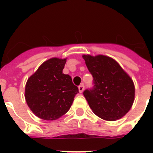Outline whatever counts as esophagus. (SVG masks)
Returning <instances> with one entry per match:
<instances>
[{
    "label": "esophagus",
    "instance_id": "esophagus-1",
    "mask_svg": "<svg viewBox=\"0 0 153 153\" xmlns=\"http://www.w3.org/2000/svg\"><path fill=\"white\" fill-rule=\"evenodd\" d=\"M84 87H85V86H84V84H81V85H79V92H80V93L83 92Z\"/></svg>",
    "mask_w": 153,
    "mask_h": 153
}]
</instances>
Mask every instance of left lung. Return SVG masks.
Listing matches in <instances>:
<instances>
[{"label":"left lung","instance_id":"1","mask_svg":"<svg viewBox=\"0 0 153 153\" xmlns=\"http://www.w3.org/2000/svg\"><path fill=\"white\" fill-rule=\"evenodd\" d=\"M82 58L94 79L93 88L83 92L91 109L106 121L121 118L134 102L133 80L112 58L102 55H83Z\"/></svg>","mask_w":153,"mask_h":153}]
</instances>
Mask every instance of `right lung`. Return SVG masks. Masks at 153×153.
<instances>
[{
    "mask_svg": "<svg viewBox=\"0 0 153 153\" xmlns=\"http://www.w3.org/2000/svg\"><path fill=\"white\" fill-rule=\"evenodd\" d=\"M66 61L59 58L47 60L27 79L25 99L32 113L43 120L53 121L64 115L79 93L71 77L62 74Z\"/></svg>",
    "mask_w": 153,
    "mask_h": 153,
    "instance_id": "1",
    "label": "right lung"
}]
</instances>
